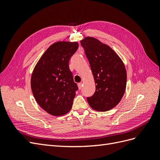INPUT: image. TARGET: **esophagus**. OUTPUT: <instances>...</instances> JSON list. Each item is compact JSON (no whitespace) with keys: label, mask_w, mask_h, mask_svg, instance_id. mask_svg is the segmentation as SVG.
I'll return each mask as SVG.
<instances>
[{"label":"esophagus","mask_w":160,"mask_h":160,"mask_svg":"<svg viewBox=\"0 0 160 160\" xmlns=\"http://www.w3.org/2000/svg\"><path fill=\"white\" fill-rule=\"evenodd\" d=\"M82 86H83V83H78V88H79V89H81L82 88Z\"/></svg>","instance_id":"1"}]
</instances>
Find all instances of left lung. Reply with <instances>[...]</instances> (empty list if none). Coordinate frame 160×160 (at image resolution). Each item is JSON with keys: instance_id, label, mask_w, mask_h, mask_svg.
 Returning <instances> with one entry per match:
<instances>
[{"instance_id": "obj_1", "label": "left lung", "mask_w": 160, "mask_h": 160, "mask_svg": "<svg viewBox=\"0 0 160 160\" xmlns=\"http://www.w3.org/2000/svg\"><path fill=\"white\" fill-rule=\"evenodd\" d=\"M96 84L93 96L88 98L90 107L98 111L115 108L126 89L127 72L123 62L111 48L91 37L81 41Z\"/></svg>"}]
</instances>
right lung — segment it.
<instances>
[{
  "label": "right lung",
  "instance_id": "add662e5",
  "mask_svg": "<svg viewBox=\"0 0 160 160\" xmlns=\"http://www.w3.org/2000/svg\"><path fill=\"white\" fill-rule=\"evenodd\" d=\"M79 47L77 42L53 43L33 69L31 86L37 103L48 113L60 116L71 110L77 85L69 69L71 56Z\"/></svg>",
  "mask_w": 160,
  "mask_h": 160
}]
</instances>
